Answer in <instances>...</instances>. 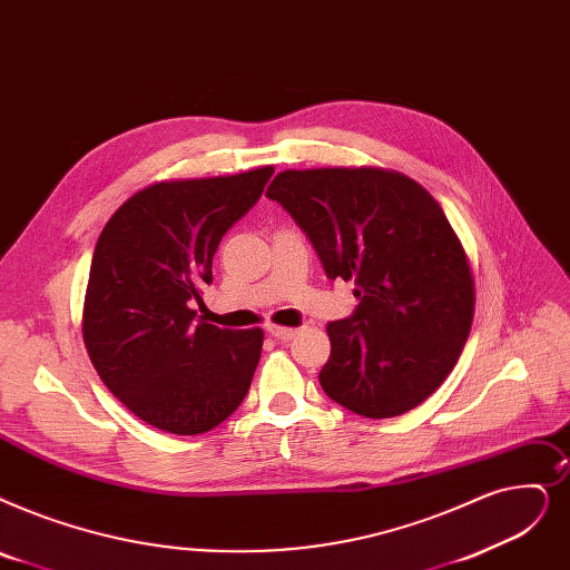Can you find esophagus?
I'll use <instances>...</instances> for the list:
<instances>
[{"label": "esophagus", "mask_w": 570, "mask_h": 570, "mask_svg": "<svg viewBox=\"0 0 570 570\" xmlns=\"http://www.w3.org/2000/svg\"><path fill=\"white\" fill-rule=\"evenodd\" d=\"M267 333L275 337V340H279V342H288V340H293L295 337V328H286V326H267Z\"/></svg>", "instance_id": "34e87169"}]
</instances>
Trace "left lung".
Returning a JSON list of instances; mask_svg holds the SVG:
<instances>
[{
  "mask_svg": "<svg viewBox=\"0 0 570 570\" xmlns=\"http://www.w3.org/2000/svg\"><path fill=\"white\" fill-rule=\"evenodd\" d=\"M269 200L295 220L328 279L354 282L358 307L328 324V399L367 419L424 403L452 373L475 288L463 246L431 193L384 169H286Z\"/></svg>",
  "mask_w": 570,
  "mask_h": 570,
  "instance_id": "8db88e82",
  "label": "left lung"
}]
</instances>
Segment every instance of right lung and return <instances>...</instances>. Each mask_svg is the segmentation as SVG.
Listing matches in <instances>:
<instances>
[{"instance_id":"add662e5","label":"right lung","mask_w":570,"mask_h":570,"mask_svg":"<svg viewBox=\"0 0 570 570\" xmlns=\"http://www.w3.org/2000/svg\"><path fill=\"white\" fill-rule=\"evenodd\" d=\"M275 167L169 181L122 205L95 244L83 342L116 399L175 435L216 429L239 407L263 331L207 324L193 303L212 284L220 239L263 195Z\"/></svg>"}]
</instances>
